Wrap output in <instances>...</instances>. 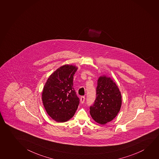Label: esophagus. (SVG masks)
Wrapping results in <instances>:
<instances>
[{"instance_id": "obj_1", "label": "esophagus", "mask_w": 159, "mask_h": 159, "mask_svg": "<svg viewBox=\"0 0 159 159\" xmlns=\"http://www.w3.org/2000/svg\"><path fill=\"white\" fill-rule=\"evenodd\" d=\"M85 96H81L80 98V102L81 103H83L84 102V101H85Z\"/></svg>"}]
</instances>
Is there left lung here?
Segmentation results:
<instances>
[{
  "mask_svg": "<svg viewBox=\"0 0 159 159\" xmlns=\"http://www.w3.org/2000/svg\"><path fill=\"white\" fill-rule=\"evenodd\" d=\"M122 105V96L112 79L101 76L98 80L96 98L90 107V113L95 122L105 125L115 118Z\"/></svg>",
  "mask_w": 159,
  "mask_h": 159,
  "instance_id": "1",
  "label": "left lung"
}]
</instances>
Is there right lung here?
I'll use <instances>...</instances> for the list:
<instances>
[{
    "label": "right lung",
    "mask_w": 159,
    "mask_h": 159,
    "mask_svg": "<svg viewBox=\"0 0 159 159\" xmlns=\"http://www.w3.org/2000/svg\"><path fill=\"white\" fill-rule=\"evenodd\" d=\"M78 68L66 64L57 69L47 79L42 100L48 115L58 122H65L73 117L79 98L73 87V76Z\"/></svg>",
    "instance_id": "obj_1"
}]
</instances>
